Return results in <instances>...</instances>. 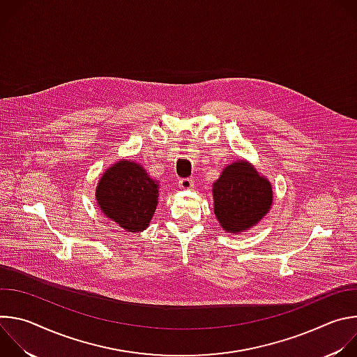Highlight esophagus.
<instances>
[{
    "instance_id": "34e87169",
    "label": "esophagus",
    "mask_w": 357,
    "mask_h": 357,
    "mask_svg": "<svg viewBox=\"0 0 357 357\" xmlns=\"http://www.w3.org/2000/svg\"><path fill=\"white\" fill-rule=\"evenodd\" d=\"M178 185H179L181 189H192L193 188V181H192V178H183V179L179 181Z\"/></svg>"
}]
</instances>
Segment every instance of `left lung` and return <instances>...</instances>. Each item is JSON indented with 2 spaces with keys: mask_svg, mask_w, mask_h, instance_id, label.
<instances>
[{
  "mask_svg": "<svg viewBox=\"0 0 357 357\" xmlns=\"http://www.w3.org/2000/svg\"><path fill=\"white\" fill-rule=\"evenodd\" d=\"M271 205L270 181L247 161L227 165L213 183V211L225 231L248 230L268 213Z\"/></svg>",
  "mask_w": 357,
  "mask_h": 357,
  "instance_id": "1",
  "label": "left lung"
}]
</instances>
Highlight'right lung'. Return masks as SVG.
<instances>
[{
    "label": "right lung",
    "instance_id": "1",
    "mask_svg": "<svg viewBox=\"0 0 357 357\" xmlns=\"http://www.w3.org/2000/svg\"><path fill=\"white\" fill-rule=\"evenodd\" d=\"M158 182L151 179L145 169L121 160L100 178L96 200L106 218L121 229L138 233L149 226L158 205Z\"/></svg>",
    "mask_w": 357,
    "mask_h": 357
}]
</instances>
